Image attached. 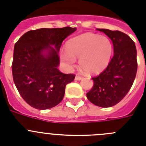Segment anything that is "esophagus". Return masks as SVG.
I'll list each match as a JSON object with an SVG mask.
<instances>
[{"label": "esophagus", "mask_w": 146, "mask_h": 146, "mask_svg": "<svg viewBox=\"0 0 146 146\" xmlns=\"http://www.w3.org/2000/svg\"><path fill=\"white\" fill-rule=\"evenodd\" d=\"M82 79V76H76L75 77V80L76 81H80Z\"/></svg>", "instance_id": "esophagus-1"}]
</instances>
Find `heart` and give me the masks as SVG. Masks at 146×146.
Wrapping results in <instances>:
<instances>
[{"mask_svg":"<svg viewBox=\"0 0 146 146\" xmlns=\"http://www.w3.org/2000/svg\"><path fill=\"white\" fill-rule=\"evenodd\" d=\"M67 51L60 53L61 60L72 67L79 59L81 68L89 73H98L108 66L113 53L111 40L92 33H86L70 40Z\"/></svg>","mask_w":146,"mask_h":146,"instance_id":"heart-1","label":"heart"}]
</instances>
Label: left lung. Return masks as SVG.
I'll return each instance as SVG.
<instances>
[{
	"instance_id": "1",
	"label": "left lung",
	"mask_w": 146,
	"mask_h": 146,
	"mask_svg": "<svg viewBox=\"0 0 146 146\" xmlns=\"http://www.w3.org/2000/svg\"><path fill=\"white\" fill-rule=\"evenodd\" d=\"M97 30L111 40L114 56L106 69L92 78L94 84L87 97L93 104L106 108L119 103L131 89L137 70V49L134 41L121 31Z\"/></svg>"
}]
</instances>
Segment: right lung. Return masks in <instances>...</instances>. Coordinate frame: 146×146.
I'll return each mask as SVG.
<instances>
[{
	"mask_svg": "<svg viewBox=\"0 0 146 146\" xmlns=\"http://www.w3.org/2000/svg\"><path fill=\"white\" fill-rule=\"evenodd\" d=\"M76 28L40 29L25 33L14 48L12 76L19 93L26 103L37 110L59 104L65 87L75 75L58 69L59 52L63 40Z\"/></svg>",
	"mask_w": 146,
	"mask_h": 146,
	"instance_id": "right-lung-1",
	"label": "right lung"
}]
</instances>
